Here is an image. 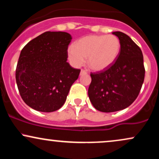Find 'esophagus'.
<instances>
[{"instance_id": "34e87169", "label": "esophagus", "mask_w": 159, "mask_h": 159, "mask_svg": "<svg viewBox=\"0 0 159 159\" xmlns=\"http://www.w3.org/2000/svg\"><path fill=\"white\" fill-rule=\"evenodd\" d=\"M86 74H87V72H86L85 70H84V69H81V72H80V75H86Z\"/></svg>"}]
</instances>
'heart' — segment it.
<instances>
[{
    "instance_id": "obj_1",
    "label": "heart",
    "mask_w": 159,
    "mask_h": 159,
    "mask_svg": "<svg viewBox=\"0 0 159 159\" xmlns=\"http://www.w3.org/2000/svg\"><path fill=\"white\" fill-rule=\"evenodd\" d=\"M121 42L114 35H90L78 39L67 50L69 63L80 67L87 59L89 68L102 72L112 66L121 52Z\"/></svg>"
}]
</instances>
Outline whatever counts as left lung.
Instances as JSON below:
<instances>
[{"instance_id":"left-lung-1","label":"left lung","mask_w":159,"mask_h":159,"mask_svg":"<svg viewBox=\"0 0 159 159\" xmlns=\"http://www.w3.org/2000/svg\"><path fill=\"white\" fill-rule=\"evenodd\" d=\"M112 34L121 42L119 57L109 69L90 74L92 81L88 89L92 105L105 113L123 110L132 105L139 94L145 75L140 48L124 33Z\"/></svg>"}]
</instances>
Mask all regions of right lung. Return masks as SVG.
<instances>
[{"mask_svg":"<svg viewBox=\"0 0 159 159\" xmlns=\"http://www.w3.org/2000/svg\"><path fill=\"white\" fill-rule=\"evenodd\" d=\"M72 36L47 31L32 39L20 54L16 80L23 101L34 110L53 112L65 103L80 69L67 62Z\"/></svg>","mask_w":159,"mask_h":159,"instance_id":"1","label":"right lung"}]
</instances>
